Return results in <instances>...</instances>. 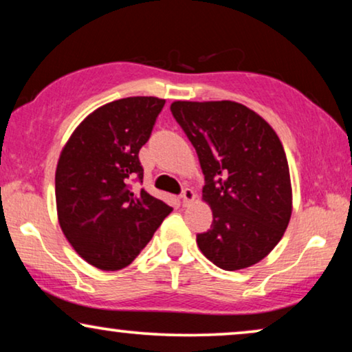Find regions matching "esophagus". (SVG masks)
<instances>
[{
    "label": "esophagus",
    "mask_w": 352,
    "mask_h": 352,
    "mask_svg": "<svg viewBox=\"0 0 352 352\" xmlns=\"http://www.w3.org/2000/svg\"><path fill=\"white\" fill-rule=\"evenodd\" d=\"M181 199H182V205H189L190 201H194V200H195V194H194V190L189 189V187H186V189L182 190Z\"/></svg>",
    "instance_id": "obj_1"
}]
</instances>
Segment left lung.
<instances>
[{
  "label": "left lung",
  "instance_id": "1",
  "mask_svg": "<svg viewBox=\"0 0 352 352\" xmlns=\"http://www.w3.org/2000/svg\"><path fill=\"white\" fill-rule=\"evenodd\" d=\"M171 113L184 129L205 175L211 229L197 234L200 252L224 271L266 258L292 216V182L276 131L232 100H176Z\"/></svg>",
  "mask_w": 352,
  "mask_h": 352
}]
</instances>
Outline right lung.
<instances>
[{
	"instance_id": "1",
	"label": "right lung",
	"mask_w": 352,
	"mask_h": 352,
	"mask_svg": "<svg viewBox=\"0 0 352 352\" xmlns=\"http://www.w3.org/2000/svg\"><path fill=\"white\" fill-rule=\"evenodd\" d=\"M165 99L136 96L96 109L62 148L56 170L57 218L85 261L102 271L133 263L173 208L144 189L139 151Z\"/></svg>"
}]
</instances>
